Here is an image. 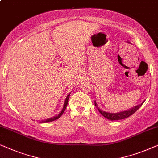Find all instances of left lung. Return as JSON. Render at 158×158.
Returning <instances> with one entry per match:
<instances>
[{
	"label": "left lung",
	"mask_w": 158,
	"mask_h": 158,
	"mask_svg": "<svg viewBox=\"0 0 158 158\" xmlns=\"http://www.w3.org/2000/svg\"><path fill=\"white\" fill-rule=\"evenodd\" d=\"M144 102H142V103L140 104H139V105L134 106V107H132L130 110H126V111H124V112H120L118 113H110V112H104V111H102L100 110V109L98 108V106H97V104L95 101H94V104L95 106H96V107H97V109H98L99 112L101 113V114L103 115L105 118L113 121V120H119V119H123L127 118V117L134 114V113L136 112V111L138 110L142 105H143Z\"/></svg>",
	"instance_id": "left-lung-1"
}]
</instances>
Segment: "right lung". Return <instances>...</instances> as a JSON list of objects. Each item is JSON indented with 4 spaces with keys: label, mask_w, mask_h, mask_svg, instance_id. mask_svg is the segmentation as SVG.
Returning a JSON list of instances; mask_svg holds the SVG:
<instances>
[{
    "label": "right lung",
    "mask_w": 158,
    "mask_h": 158,
    "mask_svg": "<svg viewBox=\"0 0 158 158\" xmlns=\"http://www.w3.org/2000/svg\"><path fill=\"white\" fill-rule=\"evenodd\" d=\"M69 96H70V93L67 95V97H66V98L65 99V102H64V106H63V109H62L61 112H59V114L56 115V116H55L54 117H52V118H48L47 119H46V120H42L41 123H49V122H52V121H54L56 120V119H58L59 118V117H61V116L62 114H63V113L64 111H65L66 106H67V104H68V102H69Z\"/></svg>",
    "instance_id": "obj_1"
}]
</instances>
